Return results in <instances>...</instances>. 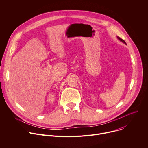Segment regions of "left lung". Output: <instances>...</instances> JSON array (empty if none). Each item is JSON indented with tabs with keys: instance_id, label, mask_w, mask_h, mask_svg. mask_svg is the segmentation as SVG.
I'll list each match as a JSON object with an SVG mask.
<instances>
[{
	"instance_id": "obj_1",
	"label": "left lung",
	"mask_w": 148,
	"mask_h": 148,
	"mask_svg": "<svg viewBox=\"0 0 148 148\" xmlns=\"http://www.w3.org/2000/svg\"><path fill=\"white\" fill-rule=\"evenodd\" d=\"M117 39H119V40H120V41H121V42H123V43H125V45H127V43H125V41H124V40H123V39H121V38H120V37H119V36H117Z\"/></svg>"
}]
</instances>
